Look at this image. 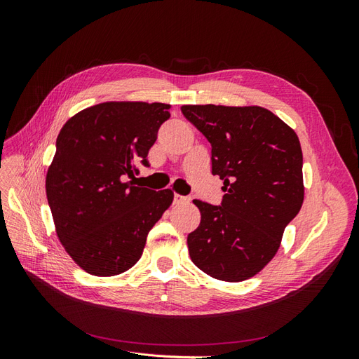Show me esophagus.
<instances>
[{"label": "esophagus", "instance_id": "obj_1", "mask_svg": "<svg viewBox=\"0 0 359 359\" xmlns=\"http://www.w3.org/2000/svg\"><path fill=\"white\" fill-rule=\"evenodd\" d=\"M189 201H190L189 198L181 196V194H178V193H175V196H173V203H177V205H180V203H187Z\"/></svg>", "mask_w": 359, "mask_h": 359}]
</instances>
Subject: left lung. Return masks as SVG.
<instances>
[{
	"mask_svg": "<svg viewBox=\"0 0 359 359\" xmlns=\"http://www.w3.org/2000/svg\"><path fill=\"white\" fill-rule=\"evenodd\" d=\"M181 111L208 139L212 175L224 181L220 206L193 201L201 224L187 236L190 257L212 278L244 281L276 256L302 206L299 139L260 106L184 104Z\"/></svg>",
	"mask_w": 359,
	"mask_h": 359,
	"instance_id": "obj_1",
	"label": "left lung"
}]
</instances>
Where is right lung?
I'll list each match as a JSON object with an SVG mask.
<instances>
[{"label":"right lung","mask_w":359,"mask_h":359,"mask_svg":"<svg viewBox=\"0 0 359 359\" xmlns=\"http://www.w3.org/2000/svg\"><path fill=\"white\" fill-rule=\"evenodd\" d=\"M170 104L104 102L73 115L57 137L46 196L60 243L83 271L112 277L142 256L148 232L172 201L127 178L148 166Z\"/></svg>","instance_id":"right-lung-1"}]
</instances>
